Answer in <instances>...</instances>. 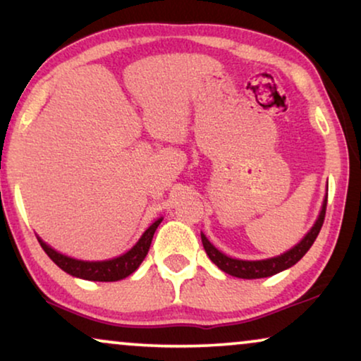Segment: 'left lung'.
Returning <instances> with one entry per match:
<instances>
[{
	"label": "left lung",
	"mask_w": 361,
	"mask_h": 361,
	"mask_svg": "<svg viewBox=\"0 0 361 361\" xmlns=\"http://www.w3.org/2000/svg\"><path fill=\"white\" fill-rule=\"evenodd\" d=\"M325 210H327V197H325L322 210H320V215L315 225L310 228L307 235L304 236L302 241L299 245H295L293 250L286 251L284 255L276 256V258H269V259H261V261H243V259H235L230 258L215 248L214 245L207 240V236L204 233H200L202 236V243H204V250L205 253L209 255V258L214 261V263L219 266L221 271L228 273L235 278H241V279H258V278H268V276L278 274L281 271L290 268L294 266L298 261L302 258V256L307 253L310 246L314 245L315 238H317L320 228L324 225V219H325Z\"/></svg>",
	"instance_id": "left-lung-1"
}]
</instances>
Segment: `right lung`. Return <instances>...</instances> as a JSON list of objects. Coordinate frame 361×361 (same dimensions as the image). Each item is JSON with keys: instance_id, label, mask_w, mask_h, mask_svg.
Wrapping results in <instances>:
<instances>
[{"instance_id": "right-lung-1", "label": "right lung", "mask_w": 361, "mask_h": 361, "mask_svg": "<svg viewBox=\"0 0 361 361\" xmlns=\"http://www.w3.org/2000/svg\"><path fill=\"white\" fill-rule=\"evenodd\" d=\"M161 221L162 219L156 220L154 224L142 233L140 241H137L128 253L108 261H80L68 258V256L57 253L56 250H52L51 246L44 243L42 240H37L49 258H51L59 268L66 271V273L75 276V278L88 281H105V283H108V281H120L123 278H126V276L135 273V271L140 268L142 259L146 258L147 251H149L152 236H154V231L157 226H159Z\"/></svg>"}]
</instances>
